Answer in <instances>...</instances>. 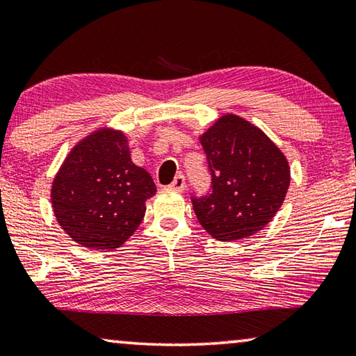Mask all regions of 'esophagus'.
Masks as SVG:
<instances>
[{
  "label": "esophagus",
  "instance_id": "34e87169",
  "mask_svg": "<svg viewBox=\"0 0 356 356\" xmlns=\"http://www.w3.org/2000/svg\"><path fill=\"white\" fill-rule=\"evenodd\" d=\"M185 187H187V184H185V177L182 176V174H179V176L174 177L172 184H171V188L177 190V191H182V190H185Z\"/></svg>",
  "mask_w": 356,
  "mask_h": 356
}]
</instances>
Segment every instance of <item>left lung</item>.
Instances as JSON below:
<instances>
[{"label": "left lung", "instance_id": "left-lung-1", "mask_svg": "<svg viewBox=\"0 0 356 356\" xmlns=\"http://www.w3.org/2000/svg\"><path fill=\"white\" fill-rule=\"evenodd\" d=\"M211 174L204 196L191 195L196 218L212 238L238 241L273 220L290 185L285 155L261 129L233 114L201 136Z\"/></svg>", "mask_w": 356, "mask_h": 356}]
</instances>
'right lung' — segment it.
Here are the masks:
<instances>
[{
  "label": "right lung",
  "mask_w": 356,
  "mask_h": 356,
  "mask_svg": "<svg viewBox=\"0 0 356 356\" xmlns=\"http://www.w3.org/2000/svg\"><path fill=\"white\" fill-rule=\"evenodd\" d=\"M156 193L150 174L131 161L120 131L99 129L67 155L52 185L60 227L83 247H120L143 222Z\"/></svg>",
  "instance_id": "right-lung-1"
}]
</instances>
